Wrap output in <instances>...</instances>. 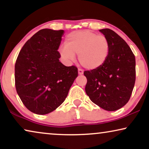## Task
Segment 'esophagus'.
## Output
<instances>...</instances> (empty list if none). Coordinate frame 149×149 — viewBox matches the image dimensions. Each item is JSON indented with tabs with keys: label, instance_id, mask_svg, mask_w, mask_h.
Returning a JSON list of instances; mask_svg holds the SVG:
<instances>
[{
	"label": "esophagus",
	"instance_id": "esophagus-1",
	"mask_svg": "<svg viewBox=\"0 0 149 149\" xmlns=\"http://www.w3.org/2000/svg\"><path fill=\"white\" fill-rule=\"evenodd\" d=\"M78 72H79V75H82L83 74V70H82V69H81V68H79Z\"/></svg>",
	"mask_w": 149,
	"mask_h": 149
}]
</instances>
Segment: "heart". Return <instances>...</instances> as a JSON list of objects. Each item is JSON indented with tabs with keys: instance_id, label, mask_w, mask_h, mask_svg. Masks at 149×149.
Returning a JSON list of instances; mask_svg holds the SVG:
<instances>
[{
	"instance_id": "1",
	"label": "heart",
	"mask_w": 149,
	"mask_h": 149,
	"mask_svg": "<svg viewBox=\"0 0 149 149\" xmlns=\"http://www.w3.org/2000/svg\"><path fill=\"white\" fill-rule=\"evenodd\" d=\"M110 52V43L104 35L90 30H81L68 34L65 45L59 49L61 58L73 60L79 54V61L83 67L90 70L98 68L106 62Z\"/></svg>"
}]
</instances>
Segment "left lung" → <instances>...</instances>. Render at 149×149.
Returning a JSON list of instances; mask_svg holds the SVG:
<instances>
[{
	"instance_id": "8db88e82",
	"label": "left lung",
	"mask_w": 149,
	"mask_h": 149,
	"mask_svg": "<svg viewBox=\"0 0 149 149\" xmlns=\"http://www.w3.org/2000/svg\"><path fill=\"white\" fill-rule=\"evenodd\" d=\"M109 40L110 52L102 66L85 70V92L102 109L114 111L128 102L136 81V60L129 45L109 28L100 30Z\"/></svg>"
}]
</instances>
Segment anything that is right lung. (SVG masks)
<instances>
[{
  "label": "right lung",
  "mask_w": 149,
  "mask_h": 149,
  "mask_svg": "<svg viewBox=\"0 0 149 149\" xmlns=\"http://www.w3.org/2000/svg\"><path fill=\"white\" fill-rule=\"evenodd\" d=\"M63 33V30H39L24 44L16 60V91L24 106L38 115L60 107L78 76L76 66H66L59 60Z\"/></svg>",
  "instance_id": "add662e5"
}]
</instances>
